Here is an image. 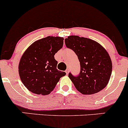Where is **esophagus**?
I'll list each match as a JSON object with an SVG mask.
<instances>
[{"mask_svg":"<svg viewBox=\"0 0 128 128\" xmlns=\"http://www.w3.org/2000/svg\"><path fill=\"white\" fill-rule=\"evenodd\" d=\"M69 69L68 68V69H67L66 70L65 72H66V73L67 74H68V73H69Z\"/></svg>","mask_w":128,"mask_h":128,"instance_id":"esophagus-1","label":"esophagus"}]
</instances>
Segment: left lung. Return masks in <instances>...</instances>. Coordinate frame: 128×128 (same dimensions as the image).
Segmentation results:
<instances>
[{"label":"left lung","instance_id":"left-lung-1","mask_svg":"<svg viewBox=\"0 0 128 128\" xmlns=\"http://www.w3.org/2000/svg\"><path fill=\"white\" fill-rule=\"evenodd\" d=\"M65 44L78 57L80 71L77 76L69 77L77 90L84 95H92L103 90L108 84L112 72L110 57L96 41L78 36H69Z\"/></svg>","mask_w":128,"mask_h":128}]
</instances>
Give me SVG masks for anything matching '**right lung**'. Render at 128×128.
I'll list each match as a JSON object with an SVG mask.
<instances>
[{
  "instance_id": "add662e5",
  "label": "right lung",
  "mask_w": 128,
  "mask_h": 128,
  "mask_svg": "<svg viewBox=\"0 0 128 128\" xmlns=\"http://www.w3.org/2000/svg\"><path fill=\"white\" fill-rule=\"evenodd\" d=\"M64 38L48 36L33 42L20 59L18 71L28 90L38 95H48L60 77L66 73L57 69L55 54L62 48Z\"/></svg>"
}]
</instances>
